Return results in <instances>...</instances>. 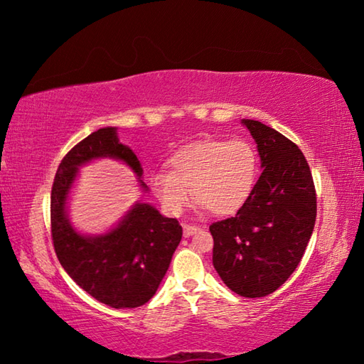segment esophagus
Listing matches in <instances>:
<instances>
[{
    "label": "esophagus",
    "mask_w": 364,
    "mask_h": 364,
    "mask_svg": "<svg viewBox=\"0 0 364 364\" xmlns=\"http://www.w3.org/2000/svg\"><path fill=\"white\" fill-rule=\"evenodd\" d=\"M199 230H200L199 226H194V225H186V223L183 225V232H184V236H186V237L193 236V234H196V232L199 231Z\"/></svg>",
    "instance_id": "1"
}]
</instances>
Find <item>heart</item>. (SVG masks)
Instances as JSON below:
<instances>
[{"label":"heart","mask_w":364,"mask_h":364,"mask_svg":"<svg viewBox=\"0 0 364 364\" xmlns=\"http://www.w3.org/2000/svg\"><path fill=\"white\" fill-rule=\"evenodd\" d=\"M168 171L149 176L152 194L170 215H180L193 197L200 208L228 217L241 210L257 181L258 159L244 139H202L176 149Z\"/></svg>","instance_id":"obj_1"}]
</instances>
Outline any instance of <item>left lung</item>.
<instances>
[{"label": "left lung", "mask_w": 364, "mask_h": 364, "mask_svg": "<svg viewBox=\"0 0 364 364\" xmlns=\"http://www.w3.org/2000/svg\"><path fill=\"white\" fill-rule=\"evenodd\" d=\"M242 125L257 143L262 175L236 217L210 225L213 267L242 297H264L297 268L316 221L310 167L291 139L258 120Z\"/></svg>", "instance_id": "obj_1"}]
</instances>
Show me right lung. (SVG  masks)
Returning a JSON list of instances; mask_svg holds the SVG:
<instances>
[{
  "label": "right lung",
  "instance_id": "obj_1",
  "mask_svg": "<svg viewBox=\"0 0 364 364\" xmlns=\"http://www.w3.org/2000/svg\"><path fill=\"white\" fill-rule=\"evenodd\" d=\"M97 159L120 160L133 170L139 188L143 167L122 144L115 127L100 128L72 147L60 162L51 191V236L67 274L97 301L112 308H136L152 299L170 267L183 228L151 204L136 202L114 228L82 234L72 226L67 204L78 170Z\"/></svg>",
  "mask_w": 364,
  "mask_h": 364
}]
</instances>
